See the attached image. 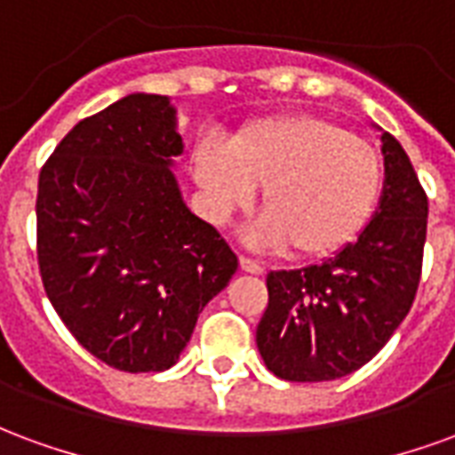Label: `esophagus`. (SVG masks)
Masks as SVG:
<instances>
[{
    "label": "esophagus",
    "mask_w": 455,
    "mask_h": 455,
    "mask_svg": "<svg viewBox=\"0 0 455 455\" xmlns=\"http://www.w3.org/2000/svg\"><path fill=\"white\" fill-rule=\"evenodd\" d=\"M238 263H241V270H243V273H251V275H263V270H266L260 263H256V260H251V258L246 256H241Z\"/></svg>",
    "instance_id": "esophagus-1"
}]
</instances>
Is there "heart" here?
Segmentation results:
<instances>
[{
  "instance_id": "1",
  "label": "heart",
  "mask_w": 455,
  "mask_h": 455,
  "mask_svg": "<svg viewBox=\"0 0 455 455\" xmlns=\"http://www.w3.org/2000/svg\"><path fill=\"white\" fill-rule=\"evenodd\" d=\"M192 170L217 224L251 207L263 188V214L248 227V243L285 246L297 258L334 256L348 246L371 219L382 182L368 140L312 114L258 119L231 146L199 140Z\"/></svg>"
}]
</instances>
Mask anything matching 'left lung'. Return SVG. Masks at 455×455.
<instances>
[{
    "label": "left lung",
    "instance_id": "1",
    "mask_svg": "<svg viewBox=\"0 0 455 455\" xmlns=\"http://www.w3.org/2000/svg\"><path fill=\"white\" fill-rule=\"evenodd\" d=\"M375 129L385 175L371 221L319 266L273 270L266 280L256 343L283 380L326 382L358 371L390 341L417 295L429 202L397 139Z\"/></svg>",
    "mask_w": 455,
    "mask_h": 455
}]
</instances>
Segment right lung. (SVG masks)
Returning a JSON list of instances; mask_svg holds the SVG:
<instances>
[{"mask_svg":"<svg viewBox=\"0 0 455 455\" xmlns=\"http://www.w3.org/2000/svg\"><path fill=\"white\" fill-rule=\"evenodd\" d=\"M182 153L170 97L133 92L80 121L38 178L45 295L80 346L116 371L172 368L238 267L182 199L172 172Z\"/></svg>","mask_w":455,"mask_h":455,"instance_id":"1","label":"right lung"}]
</instances>
